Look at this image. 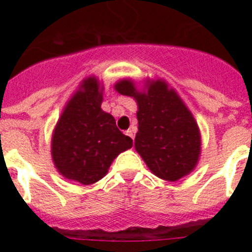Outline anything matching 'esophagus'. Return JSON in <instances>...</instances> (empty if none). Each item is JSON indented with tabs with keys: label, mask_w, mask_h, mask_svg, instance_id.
I'll list each match as a JSON object with an SVG mask.
<instances>
[{
	"label": "esophagus",
	"mask_w": 252,
	"mask_h": 252,
	"mask_svg": "<svg viewBox=\"0 0 252 252\" xmlns=\"http://www.w3.org/2000/svg\"><path fill=\"white\" fill-rule=\"evenodd\" d=\"M126 136H129V137L132 138V140H133V138H134V130H133V128H129V129H128L126 132Z\"/></svg>",
	"instance_id": "obj_1"
}]
</instances>
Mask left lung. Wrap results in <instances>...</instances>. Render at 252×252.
<instances>
[{
    "instance_id": "1",
    "label": "left lung",
    "mask_w": 252,
    "mask_h": 252,
    "mask_svg": "<svg viewBox=\"0 0 252 252\" xmlns=\"http://www.w3.org/2000/svg\"><path fill=\"white\" fill-rule=\"evenodd\" d=\"M115 90L137 103L138 132L134 149L154 175L176 182L193 171L201 154V134L188 107L163 80H145L138 90L129 78Z\"/></svg>"
}]
</instances>
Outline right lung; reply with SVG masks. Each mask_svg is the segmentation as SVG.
<instances>
[{
	"mask_svg": "<svg viewBox=\"0 0 252 252\" xmlns=\"http://www.w3.org/2000/svg\"><path fill=\"white\" fill-rule=\"evenodd\" d=\"M104 87L96 77L85 78L61 112L52 133L51 154L65 179L90 186L106 176L119 154L130 149L114 116L100 108Z\"/></svg>",
	"mask_w": 252,
	"mask_h": 252,
	"instance_id": "right-lung-1",
	"label": "right lung"
}]
</instances>
